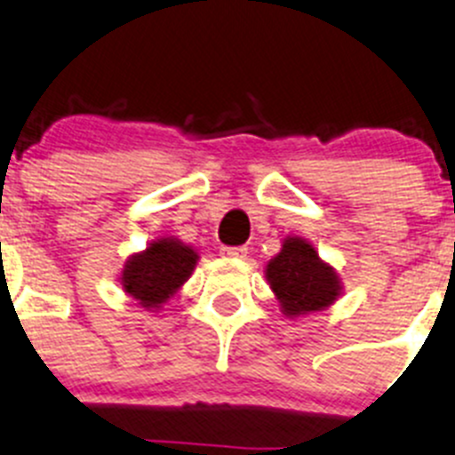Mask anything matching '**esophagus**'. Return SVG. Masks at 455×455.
Masks as SVG:
<instances>
[{
  "instance_id": "esophagus-1",
  "label": "esophagus",
  "mask_w": 455,
  "mask_h": 455,
  "mask_svg": "<svg viewBox=\"0 0 455 455\" xmlns=\"http://www.w3.org/2000/svg\"><path fill=\"white\" fill-rule=\"evenodd\" d=\"M224 258H233V260H240V258L247 256V247H222L220 249Z\"/></svg>"
}]
</instances>
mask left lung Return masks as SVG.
I'll list each match as a JSON object with an SVG mask.
<instances>
[{
    "mask_svg": "<svg viewBox=\"0 0 455 455\" xmlns=\"http://www.w3.org/2000/svg\"><path fill=\"white\" fill-rule=\"evenodd\" d=\"M265 278L287 318L323 312L343 294L337 269L318 256L312 242L299 235L283 240L280 251L267 262Z\"/></svg>",
    "mask_w": 455,
    "mask_h": 455,
    "instance_id": "8db88e82",
    "label": "left lung"
}]
</instances>
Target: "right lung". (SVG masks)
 Masks as SVG:
<instances>
[{
  "label": "right lung",
  "mask_w": 455,
  "mask_h": 455,
  "mask_svg": "<svg viewBox=\"0 0 455 455\" xmlns=\"http://www.w3.org/2000/svg\"><path fill=\"white\" fill-rule=\"evenodd\" d=\"M197 249L175 235L152 240L143 251L132 253L123 265L118 283L125 296L146 312H159L197 267Z\"/></svg>",
  "instance_id": "obj_1"
}]
</instances>
